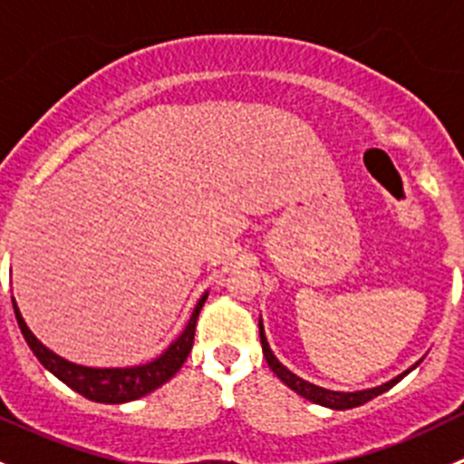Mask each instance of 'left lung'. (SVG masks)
<instances>
[{
    "instance_id": "1",
    "label": "left lung",
    "mask_w": 464,
    "mask_h": 464,
    "mask_svg": "<svg viewBox=\"0 0 464 464\" xmlns=\"http://www.w3.org/2000/svg\"><path fill=\"white\" fill-rule=\"evenodd\" d=\"M258 327H260V343H262V353H265V359L266 363H269V368L274 371V375L280 379V382L285 383V386L292 388L294 392H298L301 397H305V400L314 401V404H321V406H327V409H334V411H345V409H354V406H362L366 404V401H371L372 397L382 395V392H386L388 388L395 386L400 379H404L406 375H409L413 368L420 366V359L415 366H411L409 371H404L401 375L392 377L391 382L382 383V386H375V388H366V391H354V392H341V391H330V388H323V386H316V383H310L305 382L303 377H298L296 372L289 371L287 366H283V363L276 359V354L271 353L269 348V341H266L265 336V327H262V319L258 321Z\"/></svg>"
}]
</instances>
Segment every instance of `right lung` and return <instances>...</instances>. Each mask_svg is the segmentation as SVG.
Wrapping results in <instances>:
<instances>
[{"label":"right lung","mask_w":464,"mask_h":464,"mask_svg":"<svg viewBox=\"0 0 464 464\" xmlns=\"http://www.w3.org/2000/svg\"><path fill=\"white\" fill-rule=\"evenodd\" d=\"M208 292L199 298L195 305L193 314L188 323L181 330V334L159 354L152 362L141 363V366H128V368H92L81 366L63 359L55 354L53 350L46 348L40 339L29 330L26 321L22 319L20 307H17L15 298H13V310H15L17 325H20L22 334H24L26 343L37 357V362L55 375L63 383H67L72 391L81 392L82 397L92 401H101V404H125V401L139 400V397L148 395V392L157 391L159 386L168 382L172 375H177L181 366H184L186 357H188L190 348H193L195 339V325H198L199 310L204 307Z\"/></svg>","instance_id":"right-lung-1"}]
</instances>
